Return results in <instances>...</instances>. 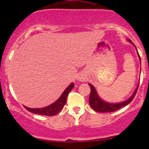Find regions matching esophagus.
I'll use <instances>...</instances> for the list:
<instances>
[{
  "mask_svg": "<svg viewBox=\"0 0 149 149\" xmlns=\"http://www.w3.org/2000/svg\"><path fill=\"white\" fill-rule=\"evenodd\" d=\"M77 79L79 81H85L86 76H84V74H79V76H78Z\"/></svg>",
  "mask_w": 149,
  "mask_h": 149,
  "instance_id": "1",
  "label": "esophagus"
}]
</instances>
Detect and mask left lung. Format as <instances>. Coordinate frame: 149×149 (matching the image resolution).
<instances>
[{
    "instance_id": "8db88e82",
    "label": "left lung",
    "mask_w": 149,
    "mask_h": 149,
    "mask_svg": "<svg viewBox=\"0 0 149 149\" xmlns=\"http://www.w3.org/2000/svg\"><path fill=\"white\" fill-rule=\"evenodd\" d=\"M128 41L130 42H131L132 44H133L130 40H128ZM138 55H139V58L140 59V61H141V57H140L139 52H138ZM88 85L90 86V88H91V93H90V96H89L90 107H91L94 110H95L96 112H114V111H116L118 110V109H120V108L126 106V105H127L129 103L131 102L132 100H133V98L135 97V96H136V92H137L138 91V88H139V85H138L137 88H136V90H135L133 95H132L128 100H126V101L123 102H120V103L113 104V103L106 102L103 101L102 100H101V99L100 98V97L98 96V94H97L94 86H93L90 84H88Z\"/></svg>"
}]
</instances>
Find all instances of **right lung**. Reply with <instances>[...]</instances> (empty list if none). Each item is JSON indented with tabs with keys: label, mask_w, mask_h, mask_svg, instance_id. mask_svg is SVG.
<instances>
[{
	"label": "right lung",
	"mask_w": 149,
	"mask_h": 149,
	"mask_svg": "<svg viewBox=\"0 0 149 149\" xmlns=\"http://www.w3.org/2000/svg\"><path fill=\"white\" fill-rule=\"evenodd\" d=\"M73 87H74V84L72 83L70 85H69L68 86V88H66V89L63 91V93L61 96V97L56 102H55L52 103V104L49 105V106L45 107L33 109V108H29L27 107H24L28 111L32 112V113L38 114V115H46V116H53V115H57L63 109V107L64 105L66 103L68 95V94L70 93V91H71Z\"/></svg>",
	"instance_id": "right-lung-1"
}]
</instances>
